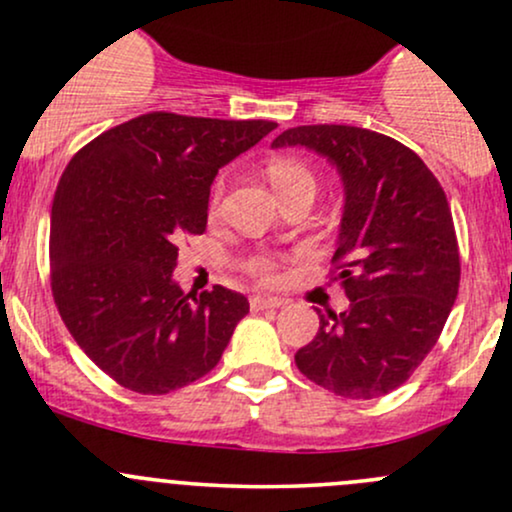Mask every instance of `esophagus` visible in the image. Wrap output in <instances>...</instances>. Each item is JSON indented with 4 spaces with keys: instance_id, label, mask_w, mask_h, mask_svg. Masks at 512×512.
Here are the masks:
<instances>
[{
    "instance_id": "1",
    "label": "esophagus",
    "mask_w": 512,
    "mask_h": 512,
    "mask_svg": "<svg viewBox=\"0 0 512 512\" xmlns=\"http://www.w3.org/2000/svg\"><path fill=\"white\" fill-rule=\"evenodd\" d=\"M284 299L279 296H252L250 299V308L252 311H267V308H282Z\"/></svg>"
}]
</instances>
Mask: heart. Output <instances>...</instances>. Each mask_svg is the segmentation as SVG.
I'll return each mask as SVG.
<instances>
[{
	"mask_svg": "<svg viewBox=\"0 0 512 512\" xmlns=\"http://www.w3.org/2000/svg\"><path fill=\"white\" fill-rule=\"evenodd\" d=\"M267 177L272 179L274 189H277V194L282 196V199L286 194L294 192V189L316 187V174L311 172V167L303 165L301 160H296V157H289V155L272 157V160H269V165H267ZM223 194H226V179L218 177L216 182H213L211 196H209L211 213L221 211ZM247 272H250L252 277L260 279V282H265V284H274L279 279L277 262H274L272 257H267V255L252 257L250 265H247Z\"/></svg>",
	"mask_w": 512,
	"mask_h": 512,
	"instance_id": "b5f03b06",
	"label": "heart"
}]
</instances>
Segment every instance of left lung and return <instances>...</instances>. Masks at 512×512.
Instances as JSON below:
<instances>
[{
    "label": "left lung",
    "instance_id": "1",
    "mask_svg": "<svg viewBox=\"0 0 512 512\" xmlns=\"http://www.w3.org/2000/svg\"><path fill=\"white\" fill-rule=\"evenodd\" d=\"M272 145L316 150L345 182L330 282L350 308L318 311L320 328L296 367L335 396H384L428 357L457 299L462 262L445 189L411 148L367 128L296 126Z\"/></svg>",
    "mask_w": 512,
    "mask_h": 512
}]
</instances>
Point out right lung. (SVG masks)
Listing matches in <instances>:
<instances>
[{"label": "right lung", "instance_id": "1", "mask_svg": "<svg viewBox=\"0 0 512 512\" xmlns=\"http://www.w3.org/2000/svg\"><path fill=\"white\" fill-rule=\"evenodd\" d=\"M274 121L170 111L89 140L60 177L50 213V289L84 355L123 389L160 396L209 374L250 303L216 284L182 294L179 243L201 235L226 162Z\"/></svg>", "mask_w": 512, "mask_h": 512}]
</instances>
